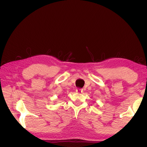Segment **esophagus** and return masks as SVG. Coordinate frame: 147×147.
Instances as JSON below:
<instances>
[{
    "label": "esophagus",
    "mask_w": 147,
    "mask_h": 147,
    "mask_svg": "<svg viewBox=\"0 0 147 147\" xmlns=\"http://www.w3.org/2000/svg\"><path fill=\"white\" fill-rule=\"evenodd\" d=\"M76 91L79 92V93L80 92H82L83 90H82V89H80V88H78V89H77V90H76Z\"/></svg>",
    "instance_id": "34e87169"
}]
</instances>
